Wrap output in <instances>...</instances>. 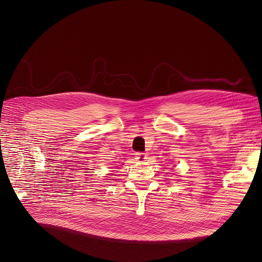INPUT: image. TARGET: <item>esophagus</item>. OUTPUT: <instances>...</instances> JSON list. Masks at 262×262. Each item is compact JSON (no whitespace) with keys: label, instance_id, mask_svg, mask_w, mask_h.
<instances>
[{"label":"esophagus","instance_id":"esophagus-1","mask_svg":"<svg viewBox=\"0 0 262 262\" xmlns=\"http://www.w3.org/2000/svg\"><path fill=\"white\" fill-rule=\"evenodd\" d=\"M136 155H137L136 159H137V160H138V161H140V162H144V161H145V159L147 158V157H146V154H145V153H137Z\"/></svg>","mask_w":262,"mask_h":262}]
</instances>
